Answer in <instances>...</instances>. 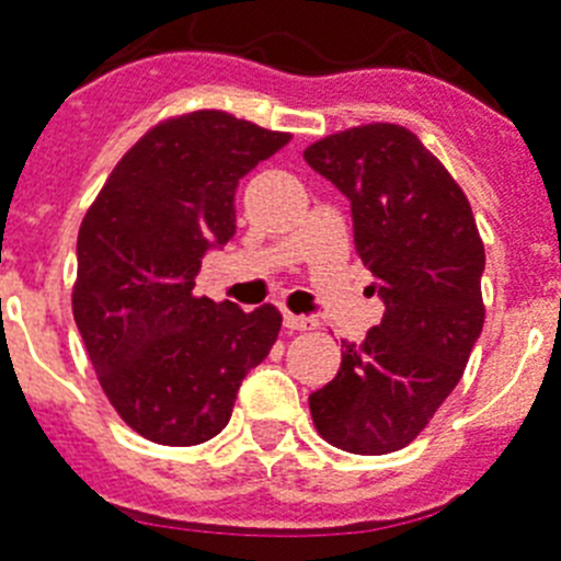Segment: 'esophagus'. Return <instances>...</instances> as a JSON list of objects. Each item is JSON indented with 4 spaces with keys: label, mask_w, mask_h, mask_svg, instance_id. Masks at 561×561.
I'll return each mask as SVG.
<instances>
[{
    "label": "esophagus",
    "mask_w": 561,
    "mask_h": 561,
    "mask_svg": "<svg viewBox=\"0 0 561 561\" xmlns=\"http://www.w3.org/2000/svg\"><path fill=\"white\" fill-rule=\"evenodd\" d=\"M284 323H286V330H291V332H307V330H314V327H318V321H314V318H309V314H291V312L284 314Z\"/></svg>",
    "instance_id": "esophagus-1"
}]
</instances>
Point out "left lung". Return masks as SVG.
Instances as JSON below:
<instances>
[{"mask_svg": "<svg viewBox=\"0 0 561 561\" xmlns=\"http://www.w3.org/2000/svg\"><path fill=\"white\" fill-rule=\"evenodd\" d=\"M353 206L355 252L383 318L309 396L321 438L383 456L413 442L465 375L484 327V243L450 171L404 125L369 123L304 151Z\"/></svg>", "mask_w": 561, "mask_h": 561, "instance_id": "8db88e82", "label": "left lung"}]
</instances>
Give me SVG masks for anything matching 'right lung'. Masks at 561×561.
I'll return each mask as SVG.
<instances>
[{
    "mask_svg": "<svg viewBox=\"0 0 561 561\" xmlns=\"http://www.w3.org/2000/svg\"><path fill=\"white\" fill-rule=\"evenodd\" d=\"M286 142L226 111L171 117L125 151L82 217L73 321L111 407L148 442L215 438L277 341L272 304L197 298L194 277L234 234L240 178Z\"/></svg>",
    "mask_w": 561,
    "mask_h": 561,
    "instance_id": "obj_1",
    "label": "right lung"
}]
</instances>
